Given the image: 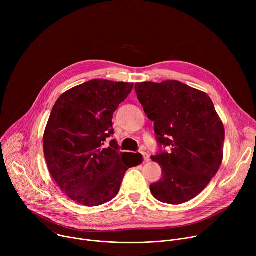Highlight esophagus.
Segmentation results:
<instances>
[{
	"label": "esophagus",
	"mask_w": 256,
	"mask_h": 256,
	"mask_svg": "<svg viewBox=\"0 0 256 256\" xmlns=\"http://www.w3.org/2000/svg\"><path fill=\"white\" fill-rule=\"evenodd\" d=\"M142 157H144V162H149L150 161V156L146 153V152H142Z\"/></svg>",
	"instance_id": "34e87169"
}]
</instances>
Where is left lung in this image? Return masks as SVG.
Masks as SVG:
<instances>
[{"mask_svg": "<svg viewBox=\"0 0 256 256\" xmlns=\"http://www.w3.org/2000/svg\"><path fill=\"white\" fill-rule=\"evenodd\" d=\"M138 99L154 130L161 152L151 159L162 178L150 186L158 200L180 204L198 196L220 168L224 124L208 95L174 80L136 83Z\"/></svg>", "mask_w": 256, "mask_h": 256, "instance_id": "obj_1", "label": "left lung"}]
</instances>
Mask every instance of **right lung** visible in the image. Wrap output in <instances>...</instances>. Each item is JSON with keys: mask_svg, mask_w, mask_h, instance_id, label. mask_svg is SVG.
<instances>
[{"mask_svg": "<svg viewBox=\"0 0 256 256\" xmlns=\"http://www.w3.org/2000/svg\"><path fill=\"white\" fill-rule=\"evenodd\" d=\"M134 83L94 79L62 93L52 107L44 134L48 171L70 200L86 206L112 200L126 170L142 161L140 153L118 152L112 116Z\"/></svg>", "mask_w": 256, "mask_h": 256, "instance_id": "1", "label": "right lung"}]
</instances>
